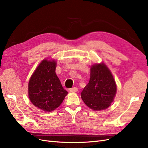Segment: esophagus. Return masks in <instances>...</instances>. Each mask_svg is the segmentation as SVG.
Wrapping results in <instances>:
<instances>
[{
    "label": "esophagus",
    "instance_id": "obj_1",
    "mask_svg": "<svg viewBox=\"0 0 148 148\" xmlns=\"http://www.w3.org/2000/svg\"><path fill=\"white\" fill-rule=\"evenodd\" d=\"M69 91L71 92H77L78 91V89L77 87H74V88H70L69 89Z\"/></svg>",
    "mask_w": 148,
    "mask_h": 148
}]
</instances>
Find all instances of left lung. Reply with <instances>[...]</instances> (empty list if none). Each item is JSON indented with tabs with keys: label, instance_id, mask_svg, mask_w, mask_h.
Here are the masks:
<instances>
[{
	"label": "left lung",
	"instance_id": "left-lung-1",
	"mask_svg": "<svg viewBox=\"0 0 148 148\" xmlns=\"http://www.w3.org/2000/svg\"><path fill=\"white\" fill-rule=\"evenodd\" d=\"M117 86L108 67L104 63L92 65L89 82L81 93L84 104L93 110L106 109L114 101Z\"/></svg>",
	"mask_w": 148,
	"mask_h": 148
}]
</instances>
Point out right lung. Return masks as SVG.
Masks as SVG:
<instances>
[{
    "mask_svg": "<svg viewBox=\"0 0 148 148\" xmlns=\"http://www.w3.org/2000/svg\"><path fill=\"white\" fill-rule=\"evenodd\" d=\"M56 65L55 60H43L29 81V100L44 111L51 112L57 109L68 94L56 73Z\"/></svg>",
    "mask_w": 148,
    "mask_h": 148,
    "instance_id": "1",
    "label": "right lung"
}]
</instances>
